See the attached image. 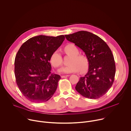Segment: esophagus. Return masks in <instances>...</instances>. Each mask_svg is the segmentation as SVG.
Returning <instances> with one entry per match:
<instances>
[{
	"label": "esophagus",
	"mask_w": 131,
	"mask_h": 131,
	"mask_svg": "<svg viewBox=\"0 0 131 131\" xmlns=\"http://www.w3.org/2000/svg\"><path fill=\"white\" fill-rule=\"evenodd\" d=\"M69 76V75H63V76H61V78H66V77H68Z\"/></svg>",
	"instance_id": "obj_1"
}]
</instances>
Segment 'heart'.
Masks as SVG:
<instances>
[{"mask_svg":"<svg viewBox=\"0 0 131 131\" xmlns=\"http://www.w3.org/2000/svg\"><path fill=\"white\" fill-rule=\"evenodd\" d=\"M65 52L72 57L70 65L63 67L59 70L61 73H71L77 72L80 70L82 72H85L89 67V60L86 56L79 54V50L73 44H69L64 48ZM50 62L54 67H59L62 65L63 60L61 53L58 50L53 52L50 57Z\"/></svg>","mask_w":131,"mask_h":131,"instance_id":"1","label":"heart"}]
</instances>
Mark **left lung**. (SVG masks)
Listing matches in <instances>:
<instances>
[{
	"mask_svg": "<svg viewBox=\"0 0 131 131\" xmlns=\"http://www.w3.org/2000/svg\"><path fill=\"white\" fill-rule=\"evenodd\" d=\"M85 53L89 60V69L80 77L75 89L83 96L99 99L108 92L113 84L116 73L114 56L106 43L98 36L87 31L65 35Z\"/></svg>",
	"mask_w": 131,
	"mask_h": 131,
	"instance_id": "8db88e82",
	"label": "left lung"
}]
</instances>
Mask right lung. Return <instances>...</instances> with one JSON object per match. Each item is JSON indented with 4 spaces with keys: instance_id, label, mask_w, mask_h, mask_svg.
<instances>
[{
    "instance_id": "add662e5",
    "label": "right lung",
    "mask_w": 131,
    "mask_h": 131,
    "mask_svg": "<svg viewBox=\"0 0 131 131\" xmlns=\"http://www.w3.org/2000/svg\"><path fill=\"white\" fill-rule=\"evenodd\" d=\"M64 40V35H39L27 40L18 50L14 61L16 82L30 102H47L57 90L61 77L51 73L50 57Z\"/></svg>"
}]
</instances>
